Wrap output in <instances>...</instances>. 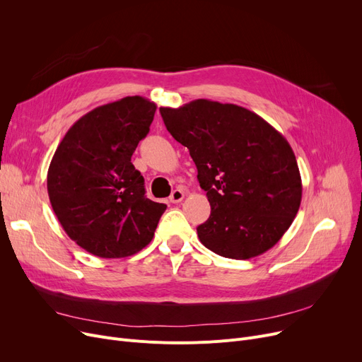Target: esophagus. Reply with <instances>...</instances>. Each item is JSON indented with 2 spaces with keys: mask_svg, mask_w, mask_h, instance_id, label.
I'll use <instances>...</instances> for the list:
<instances>
[{
  "mask_svg": "<svg viewBox=\"0 0 362 362\" xmlns=\"http://www.w3.org/2000/svg\"><path fill=\"white\" fill-rule=\"evenodd\" d=\"M183 198H185V192L182 191V189H175V191L171 192V195H170V202L177 204V202H180Z\"/></svg>",
  "mask_w": 362,
  "mask_h": 362,
  "instance_id": "1",
  "label": "esophagus"
}]
</instances>
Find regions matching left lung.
<instances>
[{
    "label": "left lung",
    "mask_w": 362,
    "mask_h": 362,
    "mask_svg": "<svg viewBox=\"0 0 362 362\" xmlns=\"http://www.w3.org/2000/svg\"><path fill=\"white\" fill-rule=\"evenodd\" d=\"M170 135L189 149L211 214L197 227L201 243L233 259L264 254L298 214L302 182L280 132L235 104L195 100L161 107Z\"/></svg>",
    "instance_id": "left-lung-1"
}]
</instances>
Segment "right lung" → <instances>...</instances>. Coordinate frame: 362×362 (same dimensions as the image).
Wrapping results in <instances>:
<instances>
[{
  "label": "right lung",
  "instance_id": "1",
  "mask_svg": "<svg viewBox=\"0 0 362 362\" xmlns=\"http://www.w3.org/2000/svg\"><path fill=\"white\" fill-rule=\"evenodd\" d=\"M157 105L139 95L86 112L57 146L47 187L64 232L101 258L139 252L154 238L167 205L145 197L130 158L149 132Z\"/></svg>",
  "mask_w": 362,
  "mask_h": 362
}]
</instances>
